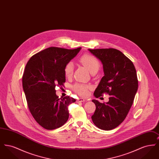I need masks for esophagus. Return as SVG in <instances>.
Segmentation results:
<instances>
[{
    "instance_id": "1",
    "label": "esophagus",
    "mask_w": 159,
    "mask_h": 159,
    "mask_svg": "<svg viewBox=\"0 0 159 159\" xmlns=\"http://www.w3.org/2000/svg\"><path fill=\"white\" fill-rule=\"evenodd\" d=\"M85 101V99L83 98H79L77 99V101H76V102H84Z\"/></svg>"
}]
</instances>
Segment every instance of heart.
<instances>
[{"label":"heart","mask_w":159,"mask_h":159,"mask_svg":"<svg viewBox=\"0 0 159 159\" xmlns=\"http://www.w3.org/2000/svg\"><path fill=\"white\" fill-rule=\"evenodd\" d=\"M80 62L85 66L90 71L91 74L93 73H97L100 67V64L98 60L91 55H84L80 59ZM74 70V66L72 62H68L64 67V75L66 77H70L73 75ZM74 89L80 95L86 96L88 95V90L90 88V86L83 84H76L74 87Z\"/></svg>","instance_id":"1"}]
</instances>
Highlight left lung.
<instances>
[{
    "label": "left lung",
    "mask_w": 159,
    "mask_h": 159,
    "mask_svg": "<svg viewBox=\"0 0 159 159\" xmlns=\"http://www.w3.org/2000/svg\"><path fill=\"white\" fill-rule=\"evenodd\" d=\"M88 50L101 62L104 74L93 95L96 98L104 93L110 95L106 103L92 100L96 110L91 118L97 128L110 130L123 121L133 104L138 87L136 69L128 57L116 49Z\"/></svg>",
    "instance_id": "1"
}]
</instances>
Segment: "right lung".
Masks as SVG:
<instances>
[{
  "instance_id": "right-lung-1",
  "label": "right lung",
  "mask_w": 159,
  "mask_h": 159,
  "mask_svg": "<svg viewBox=\"0 0 159 159\" xmlns=\"http://www.w3.org/2000/svg\"><path fill=\"white\" fill-rule=\"evenodd\" d=\"M80 49L48 48L32 56L26 64L23 91L31 114L43 128H58L68 120V106L76 99L59 98L55 87L66 82L64 67Z\"/></svg>"
}]
</instances>
